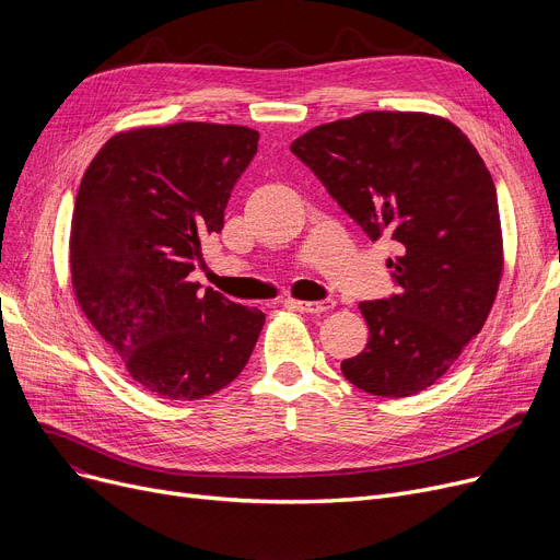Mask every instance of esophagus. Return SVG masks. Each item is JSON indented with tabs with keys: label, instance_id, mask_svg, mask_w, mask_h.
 I'll return each instance as SVG.
<instances>
[{
	"label": "esophagus",
	"instance_id": "34e87169",
	"mask_svg": "<svg viewBox=\"0 0 560 560\" xmlns=\"http://www.w3.org/2000/svg\"><path fill=\"white\" fill-rule=\"evenodd\" d=\"M334 304H336L334 300H322V302H292V306L300 308L302 313H313V315L331 311Z\"/></svg>",
	"mask_w": 560,
	"mask_h": 560
}]
</instances>
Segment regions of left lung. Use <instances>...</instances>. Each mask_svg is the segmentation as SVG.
I'll use <instances>...</instances> for the list:
<instances>
[{"label":"left lung","mask_w":560,"mask_h":560,"mask_svg":"<svg viewBox=\"0 0 560 560\" xmlns=\"http://www.w3.org/2000/svg\"><path fill=\"white\" fill-rule=\"evenodd\" d=\"M370 241L388 235L397 292L361 302L370 340L340 370L378 397L427 390L486 325L504 270L492 176L445 117L370 110L290 144Z\"/></svg>","instance_id":"1"}]
</instances>
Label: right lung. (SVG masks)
Wrapping results in <instances>:
<instances>
[{
  "label": "right lung",
  "instance_id": "obj_1",
  "mask_svg": "<svg viewBox=\"0 0 560 560\" xmlns=\"http://www.w3.org/2000/svg\"><path fill=\"white\" fill-rule=\"evenodd\" d=\"M258 131L179 122L113 136L88 165L72 215L77 302L133 381L167 399L209 397L243 372L265 313L188 275L220 233Z\"/></svg>",
  "mask_w": 560,
  "mask_h": 560
}]
</instances>
